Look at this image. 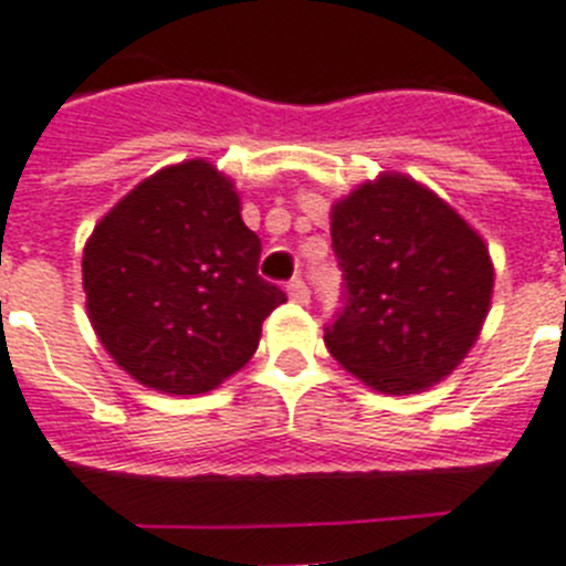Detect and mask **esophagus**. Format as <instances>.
<instances>
[{"label": "esophagus", "mask_w": 566, "mask_h": 566, "mask_svg": "<svg viewBox=\"0 0 566 566\" xmlns=\"http://www.w3.org/2000/svg\"><path fill=\"white\" fill-rule=\"evenodd\" d=\"M287 296H291L296 305H307V302H311V291H307V284L302 282V279H293V282L287 284Z\"/></svg>", "instance_id": "esophagus-1"}]
</instances>
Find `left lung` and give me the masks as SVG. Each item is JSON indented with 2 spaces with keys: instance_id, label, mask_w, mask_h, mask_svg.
I'll use <instances>...</instances> for the list:
<instances>
[{
  "instance_id": "left-lung-1",
  "label": "left lung",
  "mask_w": 566,
  "mask_h": 566,
  "mask_svg": "<svg viewBox=\"0 0 566 566\" xmlns=\"http://www.w3.org/2000/svg\"><path fill=\"white\" fill-rule=\"evenodd\" d=\"M345 307L325 345L379 394H420L481 336L495 268L454 207L402 172H379L331 207Z\"/></svg>"
}]
</instances>
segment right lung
<instances>
[{"instance_id":"add662e5","label":"right lung","mask_w":566,"mask_h":566,"mask_svg":"<svg viewBox=\"0 0 566 566\" xmlns=\"http://www.w3.org/2000/svg\"><path fill=\"white\" fill-rule=\"evenodd\" d=\"M259 255L224 172L203 158L164 166L85 241L94 334L140 386L175 397L212 391L250 363L261 322L287 302L259 275Z\"/></svg>"}]
</instances>
